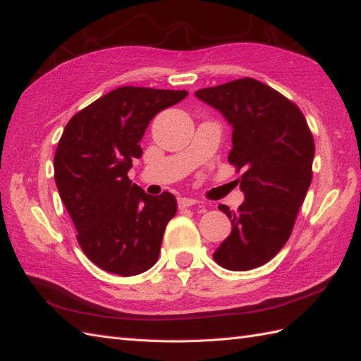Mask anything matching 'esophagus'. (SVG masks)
Masks as SVG:
<instances>
[{"mask_svg":"<svg viewBox=\"0 0 361 361\" xmlns=\"http://www.w3.org/2000/svg\"><path fill=\"white\" fill-rule=\"evenodd\" d=\"M197 203H198V200H195V198H192V197H180L178 198L180 208H189V206L197 204Z\"/></svg>","mask_w":361,"mask_h":361,"instance_id":"1","label":"esophagus"}]
</instances>
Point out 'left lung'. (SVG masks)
I'll return each mask as SVG.
<instances>
[{"label":"left lung","mask_w":361,"mask_h":361,"mask_svg":"<svg viewBox=\"0 0 361 361\" xmlns=\"http://www.w3.org/2000/svg\"><path fill=\"white\" fill-rule=\"evenodd\" d=\"M233 128L228 161L243 169L239 211L219 204L233 231L214 260L233 271L267 264L286 245L312 183L313 136L298 106L255 79L195 91Z\"/></svg>","instance_id":"8db88e82"}]
</instances>
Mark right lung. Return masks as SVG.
I'll return each instance as SVG.
<instances>
[{
    "mask_svg": "<svg viewBox=\"0 0 361 361\" xmlns=\"http://www.w3.org/2000/svg\"><path fill=\"white\" fill-rule=\"evenodd\" d=\"M186 96L185 90L121 87L74 114L63 130L54 178L80 248L105 271L135 276L158 260L176 200L171 192L145 194L127 173L142 155L150 121Z\"/></svg>",
    "mask_w": 361,
    "mask_h": 361,
    "instance_id": "obj_1",
    "label": "right lung"
}]
</instances>
